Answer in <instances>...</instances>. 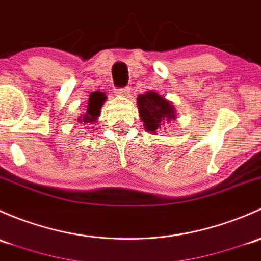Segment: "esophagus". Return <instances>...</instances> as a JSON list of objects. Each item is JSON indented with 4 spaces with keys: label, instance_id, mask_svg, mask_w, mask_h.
<instances>
[{
    "label": "esophagus",
    "instance_id": "34e87169",
    "mask_svg": "<svg viewBox=\"0 0 261 261\" xmlns=\"http://www.w3.org/2000/svg\"><path fill=\"white\" fill-rule=\"evenodd\" d=\"M129 93H130V89L128 87L122 88V89H118L117 90V95L123 96V98H127V96L129 95Z\"/></svg>",
    "mask_w": 261,
    "mask_h": 261
}]
</instances>
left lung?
Segmentation results:
<instances>
[{
    "instance_id": "1",
    "label": "left lung",
    "mask_w": 261,
    "mask_h": 261,
    "mask_svg": "<svg viewBox=\"0 0 261 261\" xmlns=\"http://www.w3.org/2000/svg\"><path fill=\"white\" fill-rule=\"evenodd\" d=\"M137 106L144 129L150 134H157V130L161 129L165 123L176 120V108L173 103L154 90L139 94Z\"/></svg>"
}]
</instances>
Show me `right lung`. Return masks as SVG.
Listing matches in <instances>:
<instances>
[{"instance_id": "right-lung-1", "label": "right lung", "mask_w": 261, "mask_h": 261, "mask_svg": "<svg viewBox=\"0 0 261 261\" xmlns=\"http://www.w3.org/2000/svg\"><path fill=\"white\" fill-rule=\"evenodd\" d=\"M106 100L107 96L103 91H94V93H91L89 95V100H88L87 109L79 115L77 123L84 125L94 124L98 120L99 115H100V109Z\"/></svg>"}]
</instances>
